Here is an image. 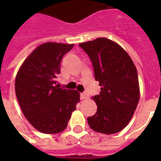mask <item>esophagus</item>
I'll list each match as a JSON object with an SVG mask.
<instances>
[{"mask_svg":"<svg viewBox=\"0 0 161 161\" xmlns=\"http://www.w3.org/2000/svg\"><path fill=\"white\" fill-rule=\"evenodd\" d=\"M87 98H88V95L87 93H81V99H87Z\"/></svg>","mask_w":161,"mask_h":161,"instance_id":"esophagus-1","label":"esophagus"}]
</instances>
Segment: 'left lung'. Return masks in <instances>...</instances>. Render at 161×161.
Segmentation results:
<instances>
[{
  "mask_svg": "<svg viewBox=\"0 0 161 161\" xmlns=\"http://www.w3.org/2000/svg\"><path fill=\"white\" fill-rule=\"evenodd\" d=\"M78 45L90 58L101 87L100 93L92 97L98 109L88 118V125L105 135L119 132L130 123L140 100L135 63L122 47L105 37Z\"/></svg>",
  "mask_w": 161,
  "mask_h": 161,
  "instance_id": "8db88e82",
  "label": "left lung"
}]
</instances>
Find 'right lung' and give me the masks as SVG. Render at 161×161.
<instances>
[{
	"label": "right lung",
	"mask_w": 161,
	"mask_h": 161,
	"mask_svg": "<svg viewBox=\"0 0 161 161\" xmlns=\"http://www.w3.org/2000/svg\"><path fill=\"white\" fill-rule=\"evenodd\" d=\"M73 44L45 42L26 58L16 73V95L28 122L44 134L63 132L80 101L77 90L57 84L62 58Z\"/></svg>",
	"instance_id": "add662e5"
}]
</instances>
